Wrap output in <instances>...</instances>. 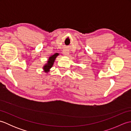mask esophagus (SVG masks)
<instances>
[{
	"instance_id": "34e87169",
	"label": "esophagus",
	"mask_w": 131,
	"mask_h": 131,
	"mask_svg": "<svg viewBox=\"0 0 131 131\" xmlns=\"http://www.w3.org/2000/svg\"><path fill=\"white\" fill-rule=\"evenodd\" d=\"M63 54L64 56H68L69 54V52H68V51H63Z\"/></svg>"
}]
</instances>
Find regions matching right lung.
<instances>
[{"instance_id": "obj_1", "label": "right lung", "mask_w": 131, "mask_h": 131, "mask_svg": "<svg viewBox=\"0 0 131 131\" xmlns=\"http://www.w3.org/2000/svg\"><path fill=\"white\" fill-rule=\"evenodd\" d=\"M59 53H56L54 54L51 55L50 56L48 60H47V62L46 63H45L43 66V71L45 72L46 73H48V72L50 71V69L52 67L53 65V63L55 61L56 58L59 56Z\"/></svg>"}]
</instances>
